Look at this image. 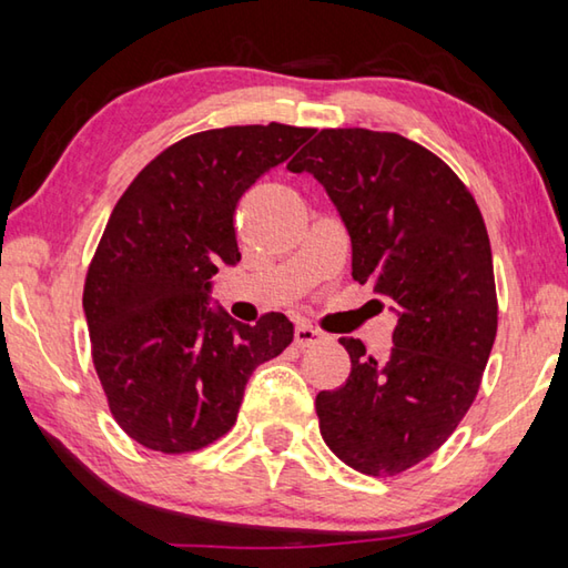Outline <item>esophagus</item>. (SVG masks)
Returning <instances> with one entry per match:
<instances>
[{"label":"esophagus","instance_id":"34e87169","mask_svg":"<svg viewBox=\"0 0 568 568\" xmlns=\"http://www.w3.org/2000/svg\"><path fill=\"white\" fill-rule=\"evenodd\" d=\"M321 341H325V333H321V331H315L313 325H297L295 328V345L297 348H311V345H315V343H321Z\"/></svg>","mask_w":568,"mask_h":568}]
</instances>
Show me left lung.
Masks as SVG:
<instances>
[{"label":"left lung","instance_id":"obj_1","mask_svg":"<svg viewBox=\"0 0 568 568\" xmlns=\"http://www.w3.org/2000/svg\"><path fill=\"white\" fill-rule=\"evenodd\" d=\"M291 172H311L351 235L353 281L396 315L373 358L341 338L351 376L321 390V436L365 476H396L446 444L474 403L496 341L491 243L444 160L396 132L321 130Z\"/></svg>","mask_w":568,"mask_h":568}]
</instances>
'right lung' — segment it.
<instances>
[{
  "label": "right lung",
  "instance_id": "add662e5",
  "mask_svg": "<svg viewBox=\"0 0 568 568\" xmlns=\"http://www.w3.org/2000/svg\"><path fill=\"white\" fill-rule=\"evenodd\" d=\"M313 132L271 122L190 134L114 205L82 307L112 416L145 448L190 454L225 436L253 371L293 343L283 313L245 325L210 293L217 267L240 263L237 200Z\"/></svg>",
  "mask_w": 568,
  "mask_h": 568
}]
</instances>
